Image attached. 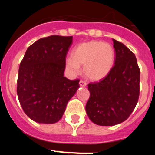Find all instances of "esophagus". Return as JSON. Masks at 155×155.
<instances>
[{
  "instance_id": "esophagus-1",
  "label": "esophagus",
  "mask_w": 155,
  "mask_h": 155,
  "mask_svg": "<svg viewBox=\"0 0 155 155\" xmlns=\"http://www.w3.org/2000/svg\"><path fill=\"white\" fill-rule=\"evenodd\" d=\"M79 85L81 86V87H85L86 85H87V83H86L84 81H82L81 80L80 81H79Z\"/></svg>"
}]
</instances>
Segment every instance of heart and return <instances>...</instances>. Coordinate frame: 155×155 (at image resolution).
Segmentation results:
<instances>
[{
  "label": "heart",
  "instance_id": "1",
  "mask_svg": "<svg viewBox=\"0 0 155 155\" xmlns=\"http://www.w3.org/2000/svg\"><path fill=\"white\" fill-rule=\"evenodd\" d=\"M116 52L108 42L91 40L78 45L72 51V57L66 59V69L71 74L80 72L84 66V73L87 78L99 81L105 78L113 69Z\"/></svg>",
  "mask_w": 155,
  "mask_h": 155
}]
</instances>
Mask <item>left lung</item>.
<instances>
[{"mask_svg": "<svg viewBox=\"0 0 155 155\" xmlns=\"http://www.w3.org/2000/svg\"><path fill=\"white\" fill-rule=\"evenodd\" d=\"M115 65L98 82L89 83V99L85 109L90 120L99 126H114L128 119L140 94V73L134 53L113 39Z\"/></svg>", "mask_w": 155, "mask_h": 155, "instance_id": "8db88e82", "label": "left lung"}]
</instances>
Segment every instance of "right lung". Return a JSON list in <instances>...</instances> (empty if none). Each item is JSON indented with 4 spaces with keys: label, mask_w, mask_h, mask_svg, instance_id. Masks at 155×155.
I'll list each match as a JSON object with an SVG mask.
<instances>
[{
    "label": "right lung",
    "mask_w": 155,
    "mask_h": 155,
    "mask_svg": "<svg viewBox=\"0 0 155 155\" xmlns=\"http://www.w3.org/2000/svg\"><path fill=\"white\" fill-rule=\"evenodd\" d=\"M72 36L53 35L27 49L18 70L17 94L25 113L39 124H55L62 118L79 80L64 76Z\"/></svg>",
    "instance_id": "add662e5"
}]
</instances>
